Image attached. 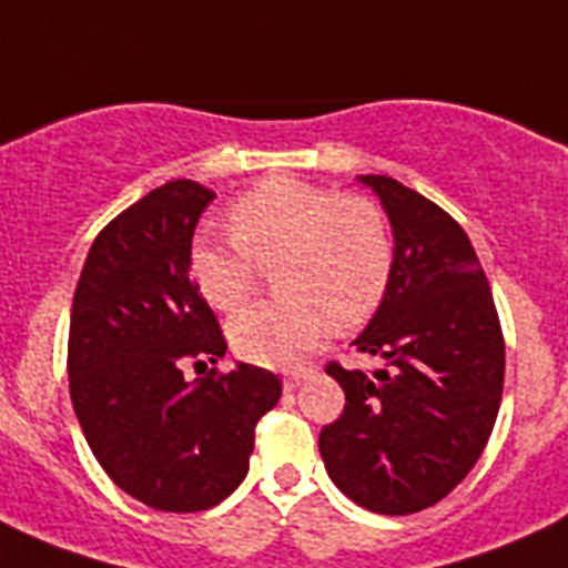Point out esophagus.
<instances>
[{"mask_svg":"<svg viewBox=\"0 0 568 568\" xmlns=\"http://www.w3.org/2000/svg\"><path fill=\"white\" fill-rule=\"evenodd\" d=\"M304 378H307V373H304V369L287 373V375H284V389H298V386L304 384Z\"/></svg>","mask_w":568,"mask_h":568,"instance_id":"34e87169","label":"esophagus"}]
</instances>
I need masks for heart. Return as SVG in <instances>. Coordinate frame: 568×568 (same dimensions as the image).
Here are the masks:
<instances>
[{
    "label": "heart",
    "instance_id": "b5f03b06",
    "mask_svg": "<svg viewBox=\"0 0 568 568\" xmlns=\"http://www.w3.org/2000/svg\"><path fill=\"white\" fill-rule=\"evenodd\" d=\"M235 241L199 239L190 270L215 310L233 313L275 270L281 298L230 321V344L261 366L298 361L329 329H353L378 310L393 273V244L381 210L361 195L270 179L230 210Z\"/></svg>",
    "mask_w": 568,
    "mask_h": 568
}]
</instances>
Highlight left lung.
Here are the masks:
<instances>
[{
  "mask_svg": "<svg viewBox=\"0 0 568 568\" xmlns=\"http://www.w3.org/2000/svg\"><path fill=\"white\" fill-rule=\"evenodd\" d=\"M393 227V273L353 341L375 373L327 366L346 395L321 458L346 498L413 515L478 464L504 393V335L489 281L453 215L389 175H358Z\"/></svg>",
  "mask_w": 568,
  "mask_h": 568,
  "instance_id": "1",
  "label": "left lung"
}]
</instances>
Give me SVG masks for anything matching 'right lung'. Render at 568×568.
I'll return each instance as SVG.
<instances>
[{
    "label": "right lung",
    "instance_id": "add662e5",
    "mask_svg": "<svg viewBox=\"0 0 568 568\" xmlns=\"http://www.w3.org/2000/svg\"><path fill=\"white\" fill-rule=\"evenodd\" d=\"M213 190L175 179L97 235L70 310V400L108 478L150 509L202 511L247 478L255 424L281 398L261 366L227 375L213 310L190 278L195 224Z\"/></svg>",
    "mask_w": 568,
    "mask_h": 568
}]
</instances>
